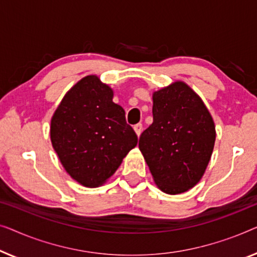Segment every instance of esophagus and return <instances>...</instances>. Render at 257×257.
Here are the masks:
<instances>
[{"label": "esophagus", "mask_w": 257, "mask_h": 257, "mask_svg": "<svg viewBox=\"0 0 257 257\" xmlns=\"http://www.w3.org/2000/svg\"><path fill=\"white\" fill-rule=\"evenodd\" d=\"M134 130H135L136 135H137V136H140V135H141V133H142V130H143V125H142V123H137V124L134 125Z\"/></svg>", "instance_id": "34e87169"}]
</instances>
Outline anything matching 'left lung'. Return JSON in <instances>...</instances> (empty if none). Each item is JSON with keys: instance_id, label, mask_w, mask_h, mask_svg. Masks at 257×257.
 Instances as JSON below:
<instances>
[{"instance_id": "obj_1", "label": "left lung", "mask_w": 257, "mask_h": 257, "mask_svg": "<svg viewBox=\"0 0 257 257\" xmlns=\"http://www.w3.org/2000/svg\"><path fill=\"white\" fill-rule=\"evenodd\" d=\"M154 122L139 147L155 183L165 193L192 189L204 175L214 148L213 118L199 96L177 81L155 92Z\"/></svg>"}]
</instances>
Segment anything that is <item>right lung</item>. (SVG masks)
<instances>
[{
	"label": "right lung",
	"instance_id": "1",
	"mask_svg": "<svg viewBox=\"0 0 257 257\" xmlns=\"http://www.w3.org/2000/svg\"><path fill=\"white\" fill-rule=\"evenodd\" d=\"M51 142L61 164L84 186L103 184L137 144L113 91L95 75L81 79L61 100L51 120Z\"/></svg>",
	"mask_w": 257,
	"mask_h": 257
}]
</instances>
